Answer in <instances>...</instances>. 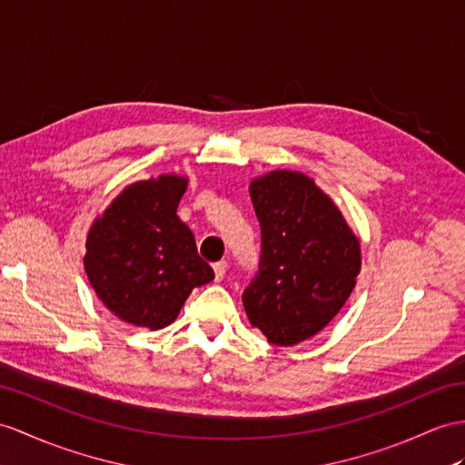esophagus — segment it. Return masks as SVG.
I'll return each mask as SVG.
<instances>
[{
  "mask_svg": "<svg viewBox=\"0 0 465 465\" xmlns=\"http://www.w3.org/2000/svg\"><path fill=\"white\" fill-rule=\"evenodd\" d=\"M226 268H229V264H226V260H221V262H214V264H213L214 278H217V280H223V278H224V274H226Z\"/></svg>",
  "mask_w": 465,
  "mask_h": 465,
  "instance_id": "obj_1",
  "label": "esophagus"
}]
</instances>
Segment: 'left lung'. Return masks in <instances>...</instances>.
<instances>
[{"instance_id": "1", "label": "left lung", "mask_w": 465, "mask_h": 465, "mask_svg": "<svg viewBox=\"0 0 465 465\" xmlns=\"http://www.w3.org/2000/svg\"><path fill=\"white\" fill-rule=\"evenodd\" d=\"M251 199L262 248L242 292L244 310L272 345H296L343 308L361 270V246L333 201L303 173L254 179Z\"/></svg>"}]
</instances>
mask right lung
Wrapping results in <instances>:
<instances>
[{
	"instance_id": "add662e5",
	"label": "right lung",
	"mask_w": 465,
	"mask_h": 465,
	"mask_svg": "<svg viewBox=\"0 0 465 465\" xmlns=\"http://www.w3.org/2000/svg\"><path fill=\"white\" fill-rule=\"evenodd\" d=\"M187 179L140 181L90 226L84 270L106 308L132 325L162 330L175 322L191 290L214 278L195 236L177 217Z\"/></svg>"
}]
</instances>
